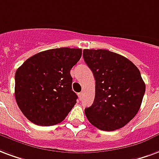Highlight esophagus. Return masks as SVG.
<instances>
[{"label": "esophagus", "instance_id": "obj_1", "mask_svg": "<svg viewBox=\"0 0 159 159\" xmlns=\"http://www.w3.org/2000/svg\"><path fill=\"white\" fill-rule=\"evenodd\" d=\"M83 93H78V97H79V98H83Z\"/></svg>", "mask_w": 159, "mask_h": 159}]
</instances>
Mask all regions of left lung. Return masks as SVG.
<instances>
[{"label":"left lung","mask_w":159,"mask_h":159,"mask_svg":"<svg viewBox=\"0 0 159 159\" xmlns=\"http://www.w3.org/2000/svg\"><path fill=\"white\" fill-rule=\"evenodd\" d=\"M95 78V98L85 115L93 125L112 131L138 112L146 90L140 70L127 58L107 50H83Z\"/></svg>","instance_id":"1"}]
</instances>
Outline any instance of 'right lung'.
<instances>
[{"mask_svg":"<svg viewBox=\"0 0 159 159\" xmlns=\"http://www.w3.org/2000/svg\"><path fill=\"white\" fill-rule=\"evenodd\" d=\"M81 56V49H52L31 56L17 69L15 98L29 120L43 126L64 120L76 103L70 71Z\"/></svg>","mask_w":159,"mask_h":159,"instance_id":"1","label":"right lung"}]
</instances>
